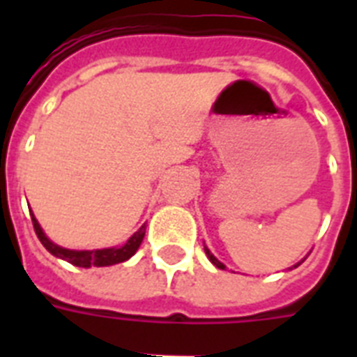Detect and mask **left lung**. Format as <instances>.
<instances>
[{
  "label": "left lung",
  "mask_w": 357,
  "mask_h": 357,
  "mask_svg": "<svg viewBox=\"0 0 357 357\" xmlns=\"http://www.w3.org/2000/svg\"><path fill=\"white\" fill-rule=\"evenodd\" d=\"M204 250H206V255H207V257H209V261H211L213 265L217 266V268H222V271H224V268H226V265H224V263H220V261H218L217 257H215V255L211 254V250L207 248V246H204ZM302 261H304V259H302ZM302 261H300V263H302ZM300 263H296V265H294V266H298Z\"/></svg>",
  "instance_id": "obj_1"
}]
</instances>
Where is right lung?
Here are the masks:
<instances>
[{
    "label": "right lung",
    "mask_w": 357,
    "mask_h": 357,
    "mask_svg": "<svg viewBox=\"0 0 357 357\" xmlns=\"http://www.w3.org/2000/svg\"><path fill=\"white\" fill-rule=\"evenodd\" d=\"M31 220H33V228H35L36 237L40 238V243L44 244V248L50 252L52 255L59 257V259H64L72 263L75 266H83V268H91V266H109L116 265V263H123L128 261L131 255L139 250L142 238H144L146 228L135 231L131 237L128 238V243L122 244V246H113V248H102V250H68L59 246V244L52 243L50 238L46 237V234L42 231L40 224L35 218V215H31Z\"/></svg>",
    "instance_id": "add662e5"
}]
</instances>
